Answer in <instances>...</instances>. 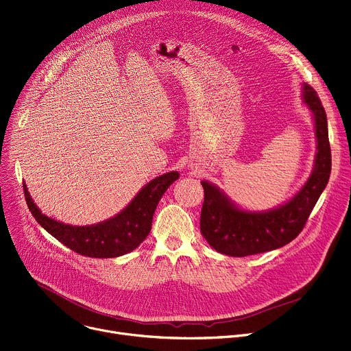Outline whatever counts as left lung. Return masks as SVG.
Returning <instances> with one entry per match:
<instances>
[{
	"instance_id": "8db88e82",
	"label": "left lung",
	"mask_w": 351,
	"mask_h": 351,
	"mask_svg": "<svg viewBox=\"0 0 351 351\" xmlns=\"http://www.w3.org/2000/svg\"><path fill=\"white\" fill-rule=\"evenodd\" d=\"M304 101L315 119L317 152L311 178L300 192L284 206L250 213L234 206L228 197L208 182H202L204 203L200 215V231L217 252L243 258L281 247L295 239L326 187L332 169V154L328 134V119L316 90L304 84Z\"/></svg>"
}]
</instances>
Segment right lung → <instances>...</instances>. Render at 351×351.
Listing matches in <instances>:
<instances>
[{"label":"right lung","instance_id":"add662e5","mask_svg":"<svg viewBox=\"0 0 351 351\" xmlns=\"http://www.w3.org/2000/svg\"><path fill=\"white\" fill-rule=\"evenodd\" d=\"M178 178V172L155 178L116 217L88 227H73L46 217L32 202L25 183L23 192L32 215L57 241L82 256L108 259L134 250L148 237L158 202Z\"/></svg>","mask_w":351,"mask_h":351}]
</instances>
